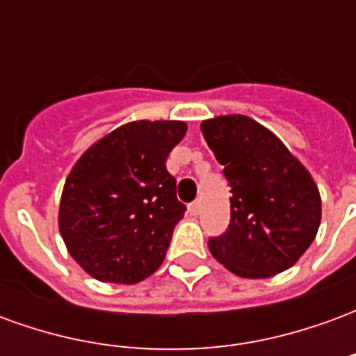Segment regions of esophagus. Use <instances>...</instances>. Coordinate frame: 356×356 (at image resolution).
<instances>
[{
    "label": "esophagus",
    "instance_id": "esophagus-1",
    "mask_svg": "<svg viewBox=\"0 0 356 356\" xmlns=\"http://www.w3.org/2000/svg\"><path fill=\"white\" fill-rule=\"evenodd\" d=\"M188 213L193 217H196L200 213V204L198 202H193V204H188Z\"/></svg>",
    "mask_w": 356,
    "mask_h": 356
}]
</instances>
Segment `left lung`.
Returning a JSON list of instances; mask_svg holds the SVG:
<instances>
[{"instance_id":"1","label":"left lung","mask_w":356,"mask_h":356,"mask_svg":"<svg viewBox=\"0 0 356 356\" xmlns=\"http://www.w3.org/2000/svg\"><path fill=\"white\" fill-rule=\"evenodd\" d=\"M202 133L232 188L231 225L208 242L211 255L242 278H268L296 265L321 227L313 175L252 118H209Z\"/></svg>"}]
</instances>
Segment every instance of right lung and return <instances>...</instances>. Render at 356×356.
<instances>
[{
	"instance_id": "obj_1",
	"label": "right lung",
	"mask_w": 356,
	"mask_h": 356,
	"mask_svg": "<svg viewBox=\"0 0 356 356\" xmlns=\"http://www.w3.org/2000/svg\"><path fill=\"white\" fill-rule=\"evenodd\" d=\"M179 120H137L80 156L66 177L58 231L68 254L101 282L137 284L160 267L185 216L165 170L185 137Z\"/></svg>"
}]
</instances>
